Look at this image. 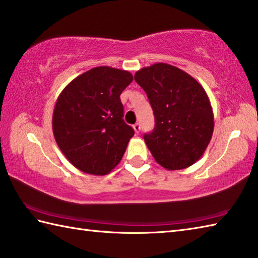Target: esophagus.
Listing matches in <instances>:
<instances>
[{"instance_id": "obj_1", "label": "esophagus", "mask_w": 258, "mask_h": 258, "mask_svg": "<svg viewBox=\"0 0 258 258\" xmlns=\"http://www.w3.org/2000/svg\"><path fill=\"white\" fill-rule=\"evenodd\" d=\"M133 127H134L135 133H136V134H139V131H140V124H139V123H135V124L133 125Z\"/></svg>"}]
</instances>
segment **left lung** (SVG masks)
<instances>
[{"instance_id": "8db88e82", "label": "left lung", "mask_w": 258, "mask_h": 258, "mask_svg": "<svg viewBox=\"0 0 258 258\" xmlns=\"http://www.w3.org/2000/svg\"><path fill=\"white\" fill-rule=\"evenodd\" d=\"M155 114V128L144 136L152 157L168 170L195 164L214 131V113L206 91L191 76L167 63L136 72Z\"/></svg>"}]
</instances>
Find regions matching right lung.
I'll list each match as a JSON object with an SVG mask.
<instances>
[{
    "instance_id": "1",
    "label": "right lung",
    "mask_w": 258,
    "mask_h": 258,
    "mask_svg": "<svg viewBox=\"0 0 258 258\" xmlns=\"http://www.w3.org/2000/svg\"><path fill=\"white\" fill-rule=\"evenodd\" d=\"M133 80L128 71L97 67L73 79L57 97L54 138L79 170L103 176L122 159L135 131L122 119L120 94Z\"/></svg>"
}]
</instances>
